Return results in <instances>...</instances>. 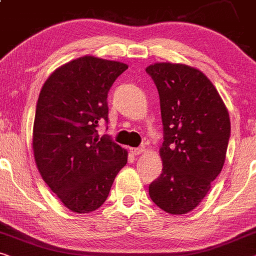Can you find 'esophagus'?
I'll return each instance as SVG.
<instances>
[{
	"label": "esophagus",
	"instance_id": "esophagus-1",
	"mask_svg": "<svg viewBox=\"0 0 256 256\" xmlns=\"http://www.w3.org/2000/svg\"><path fill=\"white\" fill-rule=\"evenodd\" d=\"M133 156H140L144 152V147H136V148H130Z\"/></svg>",
	"mask_w": 256,
	"mask_h": 256
}]
</instances>
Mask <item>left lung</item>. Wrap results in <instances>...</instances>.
<instances>
[{"mask_svg": "<svg viewBox=\"0 0 256 256\" xmlns=\"http://www.w3.org/2000/svg\"><path fill=\"white\" fill-rule=\"evenodd\" d=\"M160 97L164 142L162 172L148 192L172 214L194 210L222 172L231 123L212 82L196 68L159 62L146 68Z\"/></svg>", "mask_w": 256, "mask_h": 256, "instance_id": "1", "label": "left lung"}]
</instances>
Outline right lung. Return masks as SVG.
Here are the masks:
<instances>
[{"label":"right lung","instance_id":"obj_1","mask_svg":"<svg viewBox=\"0 0 256 256\" xmlns=\"http://www.w3.org/2000/svg\"><path fill=\"white\" fill-rule=\"evenodd\" d=\"M128 64L86 56L64 64L42 86L36 108L32 147L42 178L64 205L88 214L102 205L128 152L110 136L108 92Z\"/></svg>","mask_w":256,"mask_h":256}]
</instances>
